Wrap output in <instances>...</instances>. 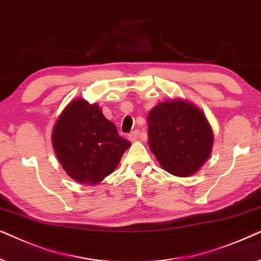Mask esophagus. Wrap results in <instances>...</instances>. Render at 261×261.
Listing matches in <instances>:
<instances>
[{"label": "esophagus", "instance_id": "obj_1", "mask_svg": "<svg viewBox=\"0 0 261 261\" xmlns=\"http://www.w3.org/2000/svg\"><path fill=\"white\" fill-rule=\"evenodd\" d=\"M138 135H140V131L138 130L133 131L131 134H128V140H130L131 142H135L138 138Z\"/></svg>", "mask_w": 261, "mask_h": 261}]
</instances>
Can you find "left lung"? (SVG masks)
<instances>
[{"mask_svg":"<svg viewBox=\"0 0 261 261\" xmlns=\"http://www.w3.org/2000/svg\"><path fill=\"white\" fill-rule=\"evenodd\" d=\"M148 143L163 168L190 176L209 159L213 131L204 114L181 100L165 101L148 114Z\"/></svg>","mask_w":261,"mask_h":261,"instance_id":"left-lung-1","label":"left lung"}]
</instances>
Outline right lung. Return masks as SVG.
<instances>
[{
	"instance_id": "add662e5",
	"label": "right lung",
	"mask_w": 261,
	"mask_h": 261,
	"mask_svg": "<svg viewBox=\"0 0 261 261\" xmlns=\"http://www.w3.org/2000/svg\"><path fill=\"white\" fill-rule=\"evenodd\" d=\"M52 143L68 175L86 185H96L110 175L131 145L96 103L83 99L65 107L55 125Z\"/></svg>"
}]
</instances>
